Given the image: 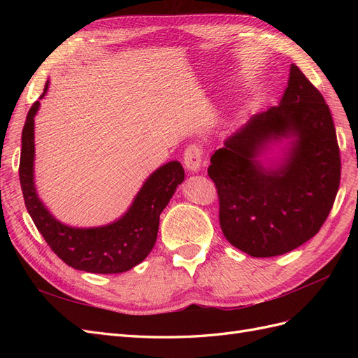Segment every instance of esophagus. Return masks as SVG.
Segmentation results:
<instances>
[{
  "mask_svg": "<svg viewBox=\"0 0 358 358\" xmlns=\"http://www.w3.org/2000/svg\"><path fill=\"white\" fill-rule=\"evenodd\" d=\"M201 158H203V149L199 145H189L185 152H183V164L187 170L197 171L201 167Z\"/></svg>",
  "mask_w": 358,
  "mask_h": 358,
  "instance_id": "esophagus-1",
  "label": "esophagus"
}]
</instances>
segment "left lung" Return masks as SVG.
<instances>
[{"label": "left lung", "mask_w": 358, "mask_h": 358, "mask_svg": "<svg viewBox=\"0 0 358 358\" xmlns=\"http://www.w3.org/2000/svg\"><path fill=\"white\" fill-rule=\"evenodd\" d=\"M298 137L278 171L256 161L272 138ZM220 200V225L233 246L252 257L287 254L315 236L333 208L341 182V152L321 92L291 64L282 101L254 115L208 169Z\"/></svg>", "instance_id": "obj_1"}]
</instances>
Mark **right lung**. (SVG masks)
Listing matches in <instances>:
<instances>
[{"label":"right lung","mask_w":358,"mask_h":358,"mask_svg":"<svg viewBox=\"0 0 358 358\" xmlns=\"http://www.w3.org/2000/svg\"><path fill=\"white\" fill-rule=\"evenodd\" d=\"M48 85L49 82L40 99L45 96ZM38 106L40 103L36 101L28 110L19 162L20 188L37 230L52 251L73 268L109 275L127 272L142 263L155 245L161 212L185 178L180 162L171 161L152 173L131 208L119 221L99 229H71L53 218L38 200L34 188V116Z\"/></svg>","instance_id":"add662e5"}]
</instances>
